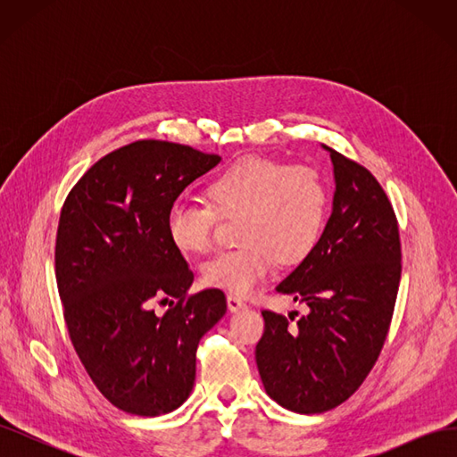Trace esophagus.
Instances as JSON below:
<instances>
[{
	"label": "esophagus",
	"mask_w": 457,
	"mask_h": 457,
	"mask_svg": "<svg viewBox=\"0 0 457 457\" xmlns=\"http://www.w3.org/2000/svg\"><path fill=\"white\" fill-rule=\"evenodd\" d=\"M227 305H228L230 312H238V311L245 309V303L238 295H227Z\"/></svg>",
	"instance_id": "esophagus-1"
}]
</instances>
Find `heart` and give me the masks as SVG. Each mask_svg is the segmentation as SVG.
Masks as SVG:
<instances>
[{"instance_id": "obj_1", "label": "heart", "mask_w": 457, "mask_h": 457, "mask_svg": "<svg viewBox=\"0 0 457 457\" xmlns=\"http://www.w3.org/2000/svg\"><path fill=\"white\" fill-rule=\"evenodd\" d=\"M212 202L175 200L165 227L177 250L207 253L219 215L240 219L237 250L210 259L202 269L207 286L234 295H250L272 272L276 259L292 265L320 240L328 213V187L311 165L247 156L219 171L205 187Z\"/></svg>"}]
</instances>
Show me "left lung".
Wrapping results in <instances>:
<instances>
[{"mask_svg": "<svg viewBox=\"0 0 457 457\" xmlns=\"http://www.w3.org/2000/svg\"><path fill=\"white\" fill-rule=\"evenodd\" d=\"M334 163V210L314 250L278 284L305 303L295 326L262 311L255 347L267 395L299 413H322L345 403L376 364L389 334L403 252L385 190L364 165L324 145Z\"/></svg>", "mask_w": 457, "mask_h": 457, "instance_id": "obj_1", "label": "left lung"}]
</instances>
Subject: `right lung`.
Segmentation results:
<instances>
[{
  "label": "right lung",
  "instance_id": "1",
  "mask_svg": "<svg viewBox=\"0 0 457 457\" xmlns=\"http://www.w3.org/2000/svg\"><path fill=\"white\" fill-rule=\"evenodd\" d=\"M219 162L187 145L135 141L91 165L64 200L54 274L68 336L96 389L133 416L185 403L198 343L227 312L217 287L188 294L195 274L165 227L170 205ZM168 300L158 317L154 305Z\"/></svg>",
  "mask_w": 457,
  "mask_h": 457
}]
</instances>
